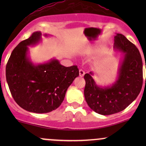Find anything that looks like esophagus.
Wrapping results in <instances>:
<instances>
[{
  "label": "esophagus",
  "mask_w": 146,
  "mask_h": 146,
  "mask_svg": "<svg viewBox=\"0 0 146 146\" xmlns=\"http://www.w3.org/2000/svg\"><path fill=\"white\" fill-rule=\"evenodd\" d=\"M85 74V72L83 71L82 69H80V71H79V75H80V77H83L84 75Z\"/></svg>",
  "instance_id": "34e87169"
}]
</instances>
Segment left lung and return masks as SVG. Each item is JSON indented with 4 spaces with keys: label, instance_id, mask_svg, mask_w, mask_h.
Instances as JSON below:
<instances>
[{
    "label": "left lung",
    "instance_id": "obj_1",
    "mask_svg": "<svg viewBox=\"0 0 146 146\" xmlns=\"http://www.w3.org/2000/svg\"><path fill=\"white\" fill-rule=\"evenodd\" d=\"M114 41L115 50L124 53L116 81L103 87L96 84L93 72L84 75L86 102L93 111L103 115L124 110L137 98L143 85V63L138 48L121 33H116Z\"/></svg>",
    "mask_w": 146,
    "mask_h": 146
}]
</instances>
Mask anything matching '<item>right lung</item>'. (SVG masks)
<instances>
[{"label":"right lung","mask_w":146,"mask_h":146,"mask_svg":"<svg viewBox=\"0 0 146 146\" xmlns=\"http://www.w3.org/2000/svg\"><path fill=\"white\" fill-rule=\"evenodd\" d=\"M41 36L40 31H36L21 42L6 66L7 82L15 102L23 109L35 113H49L58 108L68 88L79 76L78 66L66 67L56 59L38 64L30 60L28 46L39 43Z\"/></svg>","instance_id":"1"}]
</instances>
